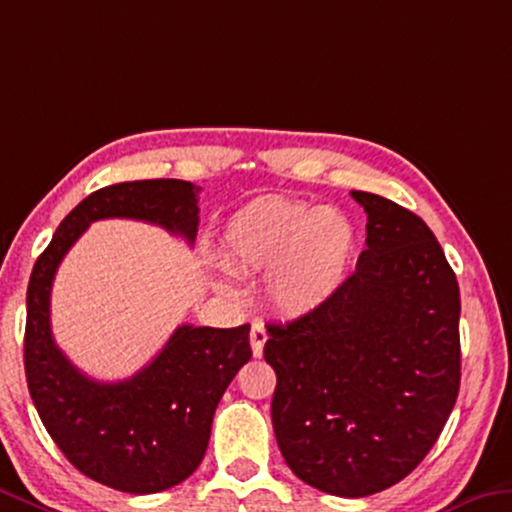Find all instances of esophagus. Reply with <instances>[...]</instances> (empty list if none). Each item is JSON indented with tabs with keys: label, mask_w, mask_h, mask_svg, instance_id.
Here are the masks:
<instances>
[{
	"label": "esophagus",
	"mask_w": 512,
	"mask_h": 512,
	"mask_svg": "<svg viewBox=\"0 0 512 512\" xmlns=\"http://www.w3.org/2000/svg\"><path fill=\"white\" fill-rule=\"evenodd\" d=\"M266 339H269V335H266L264 323L255 321V323H253V328H250V346H253V355H255V358H259V355L264 353V344H266Z\"/></svg>",
	"instance_id": "esophagus-1"
}]
</instances>
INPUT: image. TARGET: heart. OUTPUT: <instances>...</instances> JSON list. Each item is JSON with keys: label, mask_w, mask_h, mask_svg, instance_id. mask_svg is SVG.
<instances>
[{"label": "heart", "mask_w": 512, "mask_h": 512, "mask_svg": "<svg viewBox=\"0 0 512 512\" xmlns=\"http://www.w3.org/2000/svg\"><path fill=\"white\" fill-rule=\"evenodd\" d=\"M355 243V225L342 209L269 196L232 218L218 257L232 273L264 271L266 300L282 314L300 316L342 289Z\"/></svg>", "instance_id": "b5f03b06"}]
</instances>
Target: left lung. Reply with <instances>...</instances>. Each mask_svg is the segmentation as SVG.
Instances as JSON below:
<instances>
[{
  "mask_svg": "<svg viewBox=\"0 0 512 512\" xmlns=\"http://www.w3.org/2000/svg\"><path fill=\"white\" fill-rule=\"evenodd\" d=\"M367 248L328 303L269 323L275 440L300 481L369 497L408 476L460 389V291L435 234L383 196L351 191Z\"/></svg>",
  "mask_w": 512,
  "mask_h": 512,
  "instance_id": "8db88e82",
  "label": "left lung"
}]
</instances>
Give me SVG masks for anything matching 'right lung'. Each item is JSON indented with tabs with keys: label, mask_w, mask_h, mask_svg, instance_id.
<instances>
[{
	"label": "right lung",
	"mask_w": 512,
	"mask_h": 512,
	"mask_svg": "<svg viewBox=\"0 0 512 512\" xmlns=\"http://www.w3.org/2000/svg\"><path fill=\"white\" fill-rule=\"evenodd\" d=\"M198 191L184 180L104 186L63 218L29 278L24 371L31 399L63 456L81 474L120 492H161L196 472L216 405L253 355L250 326H180L136 376L100 383L81 373L54 342L52 282L72 243L102 218L154 223L193 243Z\"/></svg>",
	"instance_id": "obj_1"
}]
</instances>
